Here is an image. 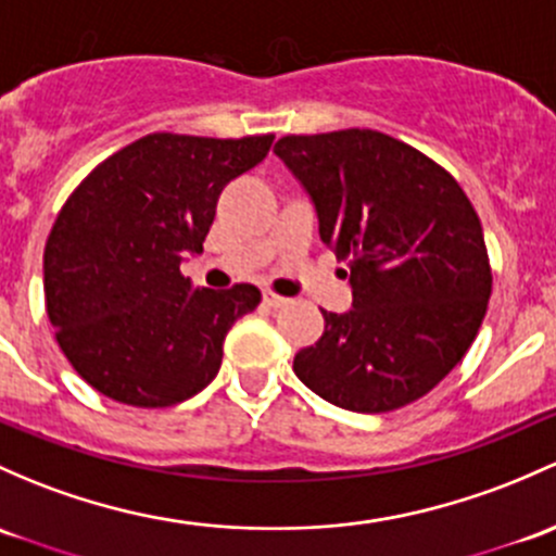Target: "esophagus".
<instances>
[{"mask_svg":"<svg viewBox=\"0 0 556 556\" xmlns=\"http://www.w3.org/2000/svg\"><path fill=\"white\" fill-rule=\"evenodd\" d=\"M263 303H266V306H271V308H285L290 303V298L274 293V290H263Z\"/></svg>","mask_w":556,"mask_h":556,"instance_id":"obj_1","label":"esophagus"}]
</instances>
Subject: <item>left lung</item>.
Instances as JSON below:
<instances>
[{"label": "left lung", "instance_id": "8db88e82", "mask_svg": "<svg viewBox=\"0 0 556 556\" xmlns=\"http://www.w3.org/2000/svg\"><path fill=\"white\" fill-rule=\"evenodd\" d=\"M274 151L312 194L354 290L346 314L323 308L295 376L354 413L420 400L469 352L493 293L475 204L431 156L367 127L285 136Z\"/></svg>", "mask_w": 556, "mask_h": 556}]
</instances>
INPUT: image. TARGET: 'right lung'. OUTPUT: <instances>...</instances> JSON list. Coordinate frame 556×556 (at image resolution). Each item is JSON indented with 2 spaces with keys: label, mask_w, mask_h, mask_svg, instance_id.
Returning a JSON list of instances; mask_svg holds the SVG:
<instances>
[{
  "label": "right lung",
  "mask_w": 556,
  "mask_h": 556,
  "mask_svg": "<svg viewBox=\"0 0 556 556\" xmlns=\"http://www.w3.org/2000/svg\"><path fill=\"white\" fill-rule=\"evenodd\" d=\"M271 140L151 132L68 194L45 244V306L61 352L103 396L170 407L218 376L226 332L261 290H191L180 261L200 253L220 191Z\"/></svg>",
  "instance_id": "1"
}]
</instances>
